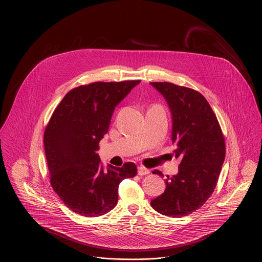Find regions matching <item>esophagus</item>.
<instances>
[{
  "label": "esophagus",
  "mask_w": 262,
  "mask_h": 262,
  "mask_svg": "<svg viewBox=\"0 0 262 262\" xmlns=\"http://www.w3.org/2000/svg\"><path fill=\"white\" fill-rule=\"evenodd\" d=\"M149 172H150V170L148 168L143 167V166H139V168H138V173L140 176H145V174H148Z\"/></svg>",
  "instance_id": "34e87169"
}]
</instances>
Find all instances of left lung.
<instances>
[{
    "label": "left lung",
    "instance_id": "obj_1",
    "mask_svg": "<svg viewBox=\"0 0 262 262\" xmlns=\"http://www.w3.org/2000/svg\"><path fill=\"white\" fill-rule=\"evenodd\" d=\"M167 102L172 118L173 154L181 158L179 172L165 180L164 192L150 202L170 217L185 216L202 207L212 194L225 158L222 128L201 93L171 82H150ZM158 173L163 177L159 170Z\"/></svg>",
    "mask_w": 262,
    "mask_h": 262
}]
</instances>
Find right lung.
Listing matches in <instances>:
<instances>
[{
	"mask_svg": "<svg viewBox=\"0 0 262 262\" xmlns=\"http://www.w3.org/2000/svg\"><path fill=\"white\" fill-rule=\"evenodd\" d=\"M141 81H96L70 91L54 111L43 134L50 181L62 202L85 217L101 216L118 203L121 181L137 176V165L108 164L97 150L116 106Z\"/></svg>",
	"mask_w": 262,
	"mask_h": 262,
	"instance_id": "right-lung-1",
	"label": "right lung"
}]
</instances>
